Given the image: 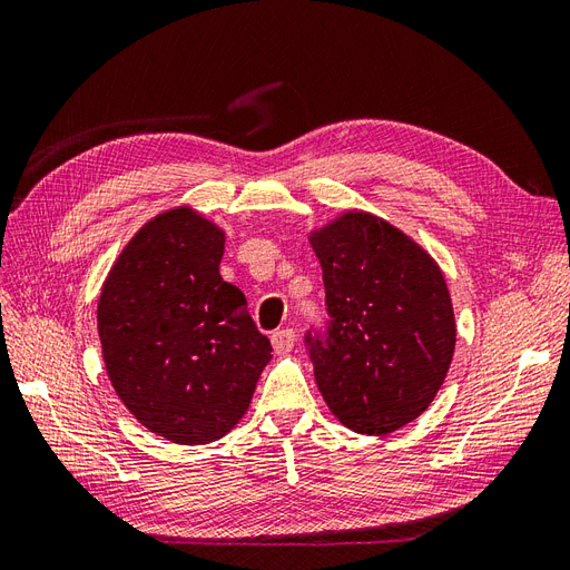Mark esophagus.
I'll return each instance as SVG.
<instances>
[{"instance_id": "1", "label": "esophagus", "mask_w": 570, "mask_h": 570, "mask_svg": "<svg viewBox=\"0 0 570 570\" xmlns=\"http://www.w3.org/2000/svg\"><path fill=\"white\" fill-rule=\"evenodd\" d=\"M271 344L275 354H287L292 347H295V331L289 327H283V331H275L271 335Z\"/></svg>"}]
</instances>
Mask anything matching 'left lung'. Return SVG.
Masks as SVG:
<instances>
[{
    "label": "left lung",
    "mask_w": 570,
    "mask_h": 570,
    "mask_svg": "<svg viewBox=\"0 0 570 570\" xmlns=\"http://www.w3.org/2000/svg\"><path fill=\"white\" fill-rule=\"evenodd\" d=\"M331 314L312 344L316 385L333 416L387 435L433 404L450 371L456 323L438 262L371 212L347 209L308 233Z\"/></svg>",
    "instance_id": "1"
}]
</instances>
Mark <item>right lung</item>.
Segmentation results:
<instances>
[{"mask_svg":"<svg viewBox=\"0 0 570 570\" xmlns=\"http://www.w3.org/2000/svg\"><path fill=\"white\" fill-rule=\"evenodd\" d=\"M226 233L193 206L149 218L99 292L101 356L118 400L176 444L220 440L245 416L271 342L220 278Z\"/></svg>","mask_w":570,"mask_h":570,"instance_id":"1","label":"right lung"}]
</instances>
